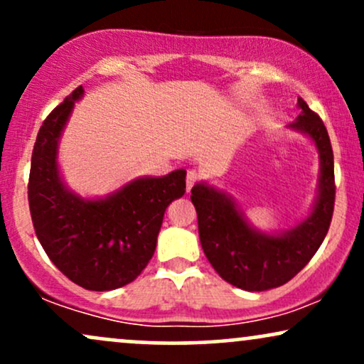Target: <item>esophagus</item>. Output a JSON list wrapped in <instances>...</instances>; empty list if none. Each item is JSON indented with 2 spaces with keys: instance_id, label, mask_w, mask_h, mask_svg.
Segmentation results:
<instances>
[{
  "instance_id": "34e87169",
  "label": "esophagus",
  "mask_w": 364,
  "mask_h": 364,
  "mask_svg": "<svg viewBox=\"0 0 364 364\" xmlns=\"http://www.w3.org/2000/svg\"><path fill=\"white\" fill-rule=\"evenodd\" d=\"M200 176L196 171H188L186 174V191H190L191 188H193L196 185V181H198Z\"/></svg>"
}]
</instances>
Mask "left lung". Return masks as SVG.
<instances>
[{
	"mask_svg": "<svg viewBox=\"0 0 364 364\" xmlns=\"http://www.w3.org/2000/svg\"><path fill=\"white\" fill-rule=\"evenodd\" d=\"M298 106L301 114L291 128L311 136L320 152L318 198L301 224L282 235H263L245 223L224 191L203 183L191 188L203 253L215 272L240 289L267 291L289 282L311 260L332 223L336 179L327 128L301 97Z\"/></svg>",
	"mask_w": 364,
	"mask_h": 364,
	"instance_id": "8db88e82",
	"label": "left lung"
}]
</instances>
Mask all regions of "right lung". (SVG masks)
<instances>
[{"mask_svg":"<svg viewBox=\"0 0 364 364\" xmlns=\"http://www.w3.org/2000/svg\"><path fill=\"white\" fill-rule=\"evenodd\" d=\"M82 94L77 87L37 133L28 207L49 260L85 289L111 291L135 281L147 267L166 208L185 195L186 171L135 179L102 200H83L66 190L58 173V140Z\"/></svg>","mask_w":364,"mask_h":364,"instance_id":"right-lung-1","label":"right lung"}]
</instances>
